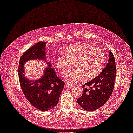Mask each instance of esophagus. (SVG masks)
<instances>
[{
	"mask_svg": "<svg viewBox=\"0 0 133 133\" xmlns=\"http://www.w3.org/2000/svg\"><path fill=\"white\" fill-rule=\"evenodd\" d=\"M75 86V84H65V86L68 87V88H73Z\"/></svg>",
	"mask_w": 133,
	"mask_h": 133,
	"instance_id": "1",
	"label": "esophagus"
}]
</instances>
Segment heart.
<instances>
[{
    "label": "heart",
    "mask_w": 133,
    "mask_h": 133,
    "mask_svg": "<svg viewBox=\"0 0 133 133\" xmlns=\"http://www.w3.org/2000/svg\"><path fill=\"white\" fill-rule=\"evenodd\" d=\"M106 63V57L102 50L95 48L86 43L73 44L68 48L66 57H59L57 65L62 76L70 72L74 65L75 70L66 76L69 82L90 80L97 76Z\"/></svg>",
    "instance_id": "obj_1"
}]
</instances>
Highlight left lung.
Returning a JSON list of instances; mask_svg holds the SVG:
<instances>
[{
  "label": "left lung",
  "instance_id": "8db88e82",
  "mask_svg": "<svg viewBox=\"0 0 133 133\" xmlns=\"http://www.w3.org/2000/svg\"><path fill=\"white\" fill-rule=\"evenodd\" d=\"M106 65L100 74L82 85L83 92L77 99L79 106L88 111H94L107 102L113 91L116 76L115 58L111 51ZM88 86V88H85Z\"/></svg>",
  "mask_w": 133,
  "mask_h": 133
}]
</instances>
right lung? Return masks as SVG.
Segmentation results:
<instances>
[{
    "mask_svg": "<svg viewBox=\"0 0 133 133\" xmlns=\"http://www.w3.org/2000/svg\"><path fill=\"white\" fill-rule=\"evenodd\" d=\"M45 42H39L30 48L20 59L18 74L23 93L29 102L42 111L50 110L57 104L64 82L57 77L51 63L47 62L43 75L39 79L30 80L24 75L25 62L32 60L46 62Z\"/></svg>",
    "mask_w": 133,
    "mask_h": 133,
    "instance_id": "1",
    "label": "right lung"
}]
</instances>
